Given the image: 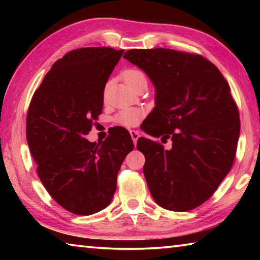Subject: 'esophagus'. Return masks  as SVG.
<instances>
[{
  "mask_svg": "<svg viewBox=\"0 0 260 260\" xmlns=\"http://www.w3.org/2000/svg\"><path fill=\"white\" fill-rule=\"evenodd\" d=\"M129 133H131L132 140H133L134 144H136V142H138V140H139V138H140L139 132H138V131H135V129H132V131H129Z\"/></svg>",
  "mask_w": 260,
  "mask_h": 260,
  "instance_id": "obj_1",
  "label": "esophagus"
}]
</instances>
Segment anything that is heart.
I'll return each mask as SVG.
<instances>
[{"instance_id": "obj_1", "label": "heart", "mask_w": 260, "mask_h": 260, "mask_svg": "<svg viewBox=\"0 0 260 260\" xmlns=\"http://www.w3.org/2000/svg\"><path fill=\"white\" fill-rule=\"evenodd\" d=\"M122 77H124L125 82L131 88H133L135 85H138L141 81H147L144 74L139 71V70L135 69H129L126 70V71L122 73ZM109 87L110 85L107 83L104 87L103 90V98L107 100L108 94H109ZM144 116V111L142 109H135V108H129V109H124L117 114L114 120H116L117 124L126 127H134L139 124Z\"/></svg>"}]
</instances>
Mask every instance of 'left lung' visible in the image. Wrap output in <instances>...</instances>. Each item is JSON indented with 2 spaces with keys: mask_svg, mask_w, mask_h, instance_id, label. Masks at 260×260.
<instances>
[{
  "mask_svg": "<svg viewBox=\"0 0 260 260\" xmlns=\"http://www.w3.org/2000/svg\"><path fill=\"white\" fill-rule=\"evenodd\" d=\"M124 58L143 70L156 88V107L147 133L172 141L166 150L146 138L138 150L156 203L184 212L208 201L232 169L240 116L231 87L203 56L165 48L132 49Z\"/></svg>",
  "mask_w": 260,
  "mask_h": 260,
  "instance_id": "1",
  "label": "left lung"
}]
</instances>
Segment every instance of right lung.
Wrapping results in <instances>:
<instances>
[{"label": "right lung", "instance_id": "add662e5", "mask_svg": "<svg viewBox=\"0 0 260 260\" xmlns=\"http://www.w3.org/2000/svg\"><path fill=\"white\" fill-rule=\"evenodd\" d=\"M124 50L80 48L55 61L30 101L26 138L50 196L74 214L111 203L117 174L134 144L126 129L103 142L85 136L102 113L103 90Z\"/></svg>", "mask_w": 260, "mask_h": 260}]
</instances>
